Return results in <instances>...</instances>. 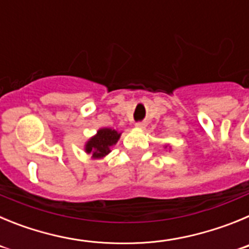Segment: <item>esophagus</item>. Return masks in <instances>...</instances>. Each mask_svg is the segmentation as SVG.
<instances>
[{"mask_svg": "<svg viewBox=\"0 0 249 249\" xmlns=\"http://www.w3.org/2000/svg\"><path fill=\"white\" fill-rule=\"evenodd\" d=\"M136 127H138V128H144V127H146V123H144V122H137V123H136Z\"/></svg>", "mask_w": 249, "mask_h": 249, "instance_id": "1", "label": "esophagus"}]
</instances>
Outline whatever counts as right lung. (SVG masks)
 I'll return each instance as SVG.
<instances>
[{
    "instance_id": "right-lung-1",
    "label": "right lung",
    "mask_w": 249,
    "mask_h": 249,
    "mask_svg": "<svg viewBox=\"0 0 249 249\" xmlns=\"http://www.w3.org/2000/svg\"><path fill=\"white\" fill-rule=\"evenodd\" d=\"M121 133L116 129L102 128L97 132V135L92 137L86 144V152L91 153L93 158H102L108 155L109 147L117 143Z\"/></svg>"
}]
</instances>
